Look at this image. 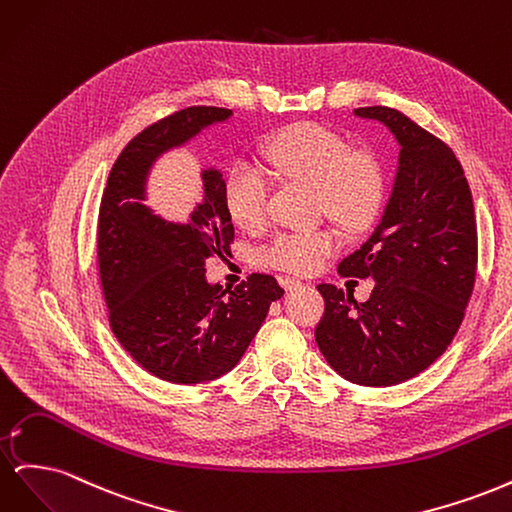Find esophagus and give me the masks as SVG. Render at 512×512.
<instances>
[{
  "mask_svg": "<svg viewBox=\"0 0 512 512\" xmlns=\"http://www.w3.org/2000/svg\"><path fill=\"white\" fill-rule=\"evenodd\" d=\"M280 284H282V288L284 290H297V288H301L303 284L299 282V280H294V277H280Z\"/></svg>",
  "mask_w": 512,
  "mask_h": 512,
  "instance_id": "esophagus-1",
  "label": "esophagus"
}]
</instances>
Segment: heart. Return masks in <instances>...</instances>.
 I'll return each instance as SVG.
<instances>
[{
    "label": "heart",
    "mask_w": 512,
    "mask_h": 512,
    "mask_svg": "<svg viewBox=\"0 0 512 512\" xmlns=\"http://www.w3.org/2000/svg\"><path fill=\"white\" fill-rule=\"evenodd\" d=\"M267 162L277 175L314 188L320 209L333 222L359 232L374 222L382 205L384 177L378 160L367 151L350 149L337 132L318 123H294L267 145ZM269 181L254 166L239 164L226 181V207L243 228L267 218ZM337 247L329 228L277 232L258 252L260 262L292 273H312Z\"/></svg>",
    "instance_id": "obj_1"
}]
</instances>
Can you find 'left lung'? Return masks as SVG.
<instances>
[{"label": "left lung", "instance_id": "obj_1", "mask_svg": "<svg viewBox=\"0 0 512 512\" xmlns=\"http://www.w3.org/2000/svg\"><path fill=\"white\" fill-rule=\"evenodd\" d=\"M399 143L393 192L371 237L337 271L374 277L365 303L320 284L316 342L339 376L393 386L425 371L451 346L476 280L472 192L453 149L389 106L356 108Z\"/></svg>", "mask_w": 512, "mask_h": 512}]
</instances>
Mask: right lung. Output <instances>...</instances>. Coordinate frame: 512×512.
I'll use <instances>...</instances> for the list:
<instances>
[{"mask_svg":"<svg viewBox=\"0 0 512 512\" xmlns=\"http://www.w3.org/2000/svg\"><path fill=\"white\" fill-rule=\"evenodd\" d=\"M230 115L220 106H188L151 123L119 153L100 205L108 322L138 365L175 384L215 380L235 367L284 294L265 273H252L235 290L207 282L205 262L230 256L235 241L220 170H203L205 198L188 224L166 222L143 205L153 162Z\"/></svg>","mask_w":512,"mask_h":512,"instance_id":"right-lung-1","label":"right lung"}]
</instances>
